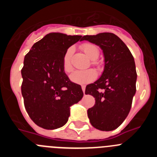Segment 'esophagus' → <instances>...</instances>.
<instances>
[{"label":"esophagus","instance_id":"esophagus-1","mask_svg":"<svg viewBox=\"0 0 157 157\" xmlns=\"http://www.w3.org/2000/svg\"><path fill=\"white\" fill-rule=\"evenodd\" d=\"M82 90L83 93H84V94H85V90H86V87H85V86H82Z\"/></svg>","mask_w":157,"mask_h":157}]
</instances>
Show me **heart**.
<instances>
[{
  "label": "heart",
  "mask_w": 157,
  "mask_h": 157,
  "mask_svg": "<svg viewBox=\"0 0 157 157\" xmlns=\"http://www.w3.org/2000/svg\"><path fill=\"white\" fill-rule=\"evenodd\" d=\"M83 52L86 54L90 59H93V64H96L94 59L98 58L99 55V49L95 45L91 43H85L81 46ZM73 48H70L65 52L63 57V68L65 72H70L72 70V65L71 63V57ZM97 77V73L93 69H86V70H77L72 72L70 75V79L72 82L78 84V85H85L89 82L94 81Z\"/></svg>",
  "instance_id": "b5f03b06"
}]
</instances>
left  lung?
I'll return each mask as SVG.
<instances>
[{"label": "left lung", "mask_w": 157, "mask_h": 157, "mask_svg": "<svg viewBox=\"0 0 157 157\" xmlns=\"http://www.w3.org/2000/svg\"><path fill=\"white\" fill-rule=\"evenodd\" d=\"M88 41L102 49L105 67L102 75L86 87V94L95 98V105L87 111L94 127L110 131L122 124L130 112L136 93L135 63L125 43L112 33L85 35Z\"/></svg>", "instance_id": "left-lung-1"}]
</instances>
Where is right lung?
Returning <instances> with one entry per match:
<instances>
[{
  "label": "right lung",
  "instance_id": "1",
  "mask_svg": "<svg viewBox=\"0 0 157 157\" xmlns=\"http://www.w3.org/2000/svg\"><path fill=\"white\" fill-rule=\"evenodd\" d=\"M82 38L81 35L49 33L25 56L22 95L29 116L40 127H63L70 116V107L82 98L81 86L71 82L63 68L66 51Z\"/></svg>",
  "mask_w": 157,
  "mask_h": 157
}]
</instances>
